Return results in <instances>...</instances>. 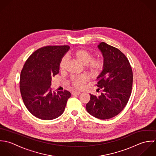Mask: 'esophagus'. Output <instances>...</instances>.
<instances>
[{
    "label": "esophagus",
    "instance_id": "1",
    "mask_svg": "<svg viewBox=\"0 0 156 156\" xmlns=\"http://www.w3.org/2000/svg\"><path fill=\"white\" fill-rule=\"evenodd\" d=\"M72 94L73 95H78V94H81V92H76V91H75V92H72Z\"/></svg>",
    "mask_w": 156,
    "mask_h": 156
}]
</instances>
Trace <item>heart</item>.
Instances as JSON below:
<instances>
[{"instance_id":"heart-1","label":"heart","mask_w":156,"mask_h":156,"mask_svg":"<svg viewBox=\"0 0 156 156\" xmlns=\"http://www.w3.org/2000/svg\"><path fill=\"white\" fill-rule=\"evenodd\" d=\"M71 56L83 65L92 73L100 72L104 67V60L101 57L94 58V54L87 50L80 49L71 53ZM67 62L66 57H63L59 64V68L61 70L64 69ZM71 84L76 89L84 88L85 83L88 80V76L86 75L73 76L71 78Z\"/></svg>"}]
</instances>
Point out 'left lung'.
Segmentation results:
<instances>
[{
  "label": "left lung",
  "mask_w": 156,
  "mask_h": 156,
  "mask_svg": "<svg viewBox=\"0 0 156 156\" xmlns=\"http://www.w3.org/2000/svg\"><path fill=\"white\" fill-rule=\"evenodd\" d=\"M104 57V67L96 84L101 89L99 95L90 94L86 104L87 112L100 119L118 115L126 105L131 94L133 71L124 54L118 48L104 42L98 45Z\"/></svg>",
  "instance_id": "left-lung-1"
}]
</instances>
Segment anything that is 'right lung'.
Wrapping results in <instances>:
<instances>
[{
	"label": "right lung",
	"mask_w": 156,
	"mask_h": 156,
	"mask_svg": "<svg viewBox=\"0 0 156 156\" xmlns=\"http://www.w3.org/2000/svg\"><path fill=\"white\" fill-rule=\"evenodd\" d=\"M70 47L48 46L34 52L21 71L20 90L23 101L32 115L43 120L59 117L64 111L70 93L52 92V77L59 73V64Z\"/></svg>",
	"instance_id": "1"
}]
</instances>
